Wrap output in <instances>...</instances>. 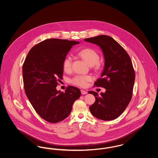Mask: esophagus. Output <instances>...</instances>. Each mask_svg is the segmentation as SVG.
<instances>
[{
    "label": "esophagus",
    "instance_id": "obj_1",
    "mask_svg": "<svg viewBox=\"0 0 158 158\" xmlns=\"http://www.w3.org/2000/svg\"><path fill=\"white\" fill-rule=\"evenodd\" d=\"M81 94H82V95H86V94H88V92L86 90H81Z\"/></svg>",
    "mask_w": 158,
    "mask_h": 158
}]
</instances>
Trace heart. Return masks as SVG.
I'll return each mask as SVG.
<instances>
[{
	"instance_id": "1",
	"label": "heart",
	"mask_w": 158,
	"mask_h": 158,
	"mask_svg": "<svg viewBox=\"0 0 158 158\" xmlns=\"http://www.w3.org/2000/svg\"><path fill=\"white\" fill-rule=\"evenodd\" d=\"M79 55L88 63L90 66L95 65L96 68L99 66V56L96 51L92 48H85L79 52ZM72 64V57L67 55L64 57L63 60V68L65 72H69L71 69ZM92 80L91 76L88 75H76L70 79V82L76 86L85 87L87 83Z\"/></svg>"
}]
</instances>
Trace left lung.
<instances>
[{
  "label": "left lung",
  "mask_w": 158,
  "mask_h": 158,
  "mask_svg": "<svg viewBox=\"0 0 158 158\" xmlns=\"http://www.w3.org/2000/svg\"><path fill=\"white\" fill-rule=\"evenodd\" d=\"M85 40L99 46L105 59L101 78L95 82V86L106 89V92L99 95L89 91L96 99L89 106L90 111L98 119L114 120L123 112L132 99L135 74L131 59L120 44L109 36L99 35Z\"/></svg>",
  "instance_id": "obj_1"
}]
</instances>
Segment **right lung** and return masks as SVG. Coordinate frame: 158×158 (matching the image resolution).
Here are the masks:
<instances>
[{
    "instance_id": "right-lung-1",
    "label": "right lung",
    "mask_w": 158,
    "mask_h": 158,
    "mask_svg": "<svg viewBox=\"0 0 158 158\" xmlns=\"http://www.w3.org/2000/svg\"><path fill=\"white\" fill-rule=\"evenodd\" d=\"M79 44L66 39L44 40L32 48L23 64L26 95L38 114L50 123L66 118L81 95L74 86H69L65 92L56 88L62 79L63 59L72 46Z\"/></svg>"
}]
</instances>
